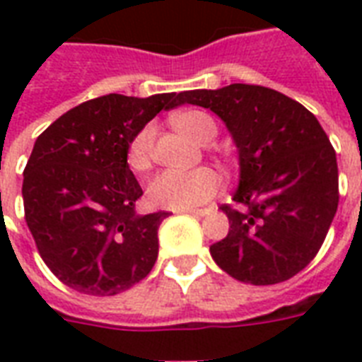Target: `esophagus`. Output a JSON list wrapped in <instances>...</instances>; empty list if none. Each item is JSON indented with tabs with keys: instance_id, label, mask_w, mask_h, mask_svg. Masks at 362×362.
<instances>
[{
	"instance_id": "esophagus-1",
	"label": "esophagus",
	"mask_w": 362,
	"mask_h": 362,
	"mask_svg": "<svg viewBox=\"0 0 362 362\" xmlns=\"http://www.w3.org/2000/svg\"><path fill=\"white\" fill-rule=\"evenodd\" d=\"M184 214H189L193 218H204L210 214V209H197V210H184Z\"/></svg>"
}]
</instances>
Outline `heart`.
<instances>
[{
  "mask_svg": "<svg viewBox=\"0 0 362 362\" xmlns=\"http://www.w3.org/2000/svg\"><path fill=\"white\" fill-rule=\"evenodd\" d=\"M173 125L182 135L195 142H210L216 135V124L206 112L184 110L173 116ZM153 129L144 127L127 146V165L133 170H144L150 165ZM220 176L209 167L186 170H161L148 182L146 197L158 209L189 210L206 203L220 192Z\"/></svg>",
  "mask_w": 362,
  "mask_h": 362,
  "instance_id": "b5f03b06",
  "label": "heart"
}]
</instances>
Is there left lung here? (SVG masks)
Instances as JSON below:
<instances>
[{
  "label": "left lung",
  "instance_id": "1",
  "mask_svg": "<svg viewBox=\"0 0 362 362\" xmlns=\"http://www.w3.org/2000/svg\"><path fill=\"white\" fill-rule=\"evenodd\" d=\"M210 109L238 152L229 233L210 246L216 264L252 286L280 284L320 252L338 209L337 152L308 109L264 86L229 84L178 93Z\"/></svg>",
  "mask_w": 362,
  "mask_h": 362
}]
</instances>
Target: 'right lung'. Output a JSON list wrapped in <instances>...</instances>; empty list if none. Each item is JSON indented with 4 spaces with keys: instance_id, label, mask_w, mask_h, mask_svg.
<instances>
[{
    "instance_id": "right-lung-1",
    "label": "right lung",
    "mask_w": 362,
    "mask_h": 362,
    "mask_svg": "<svg viewBox=\"0 0 362 362\" xmlns=\"http://www.w3.org/2000/svg\"><path fill=\"white\" fill-rule=\"evenodd\" d=\"M178 95L90 99L50 124L24 169L25 223L59 281L110 297L146 278L158 259V229L169 212L139 216V182L127 165L133 136Z\"/></svg>"
}]
</instances>
